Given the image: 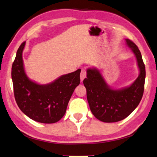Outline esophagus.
<instances>
[{"label":"esophagus","instance_id":"esophagus-1","mask_svg":"<svg viewBox=\"0 0 157 157\" xmlns=\"http://www.w3.org/2000/svg\"><path fill=\"white\" fill-rule=\"evenodd\" d=\"M86 75H87V71H86L85 69H82L80 72V79L81 81H83V79L86 78Z\"/></svg>","mask_w":157,"mask_h":157}]
</instances>
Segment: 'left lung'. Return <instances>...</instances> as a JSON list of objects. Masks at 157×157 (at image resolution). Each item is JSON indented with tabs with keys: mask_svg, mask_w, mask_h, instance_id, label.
I'll list each match as a JSON object with an SVG mask.
<instances>
[{
	"mask_svg": "<svg viewBox=\"0 0 157 157\" xmlns=\"http://www.w3.org/2000/svg\"><path fill=\"white\" fill-rule=\"evenodd\" d=\"M126 43L134 52L140 69L138 78L131 85L112 89L96 68L87 69V78L83 80L90 110L101 122H117L125 119L139 105L144 93L146 71L142 55L132 40L126 39Z\"/></svg>",
	"mask_w": 157,
	"mask_h": 157,
	"instance_id": "1",
	"label": "left lung"
}]
</instances>
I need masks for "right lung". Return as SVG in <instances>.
I'll return each instance as SVG.
<instances>
[{"label": "right lung", "mask_w": 157, "mask_h": 157, "mask_svg": "<svg viewBox=\"0 0 157 157\" xmlns=\"http://www.w3.org/2000/svg\"><path fill=\"white\" fill-rule=\"evenodd\" d=\"M23 42L17 50L12 65L11 76L15 101L20 109L37 122L52 124L65 115L68 102L80 82L78 69L64 75L51 83L40 85L30 80L24 70Z\"/></svg>", "instance_id": "1"}]
</instances>
